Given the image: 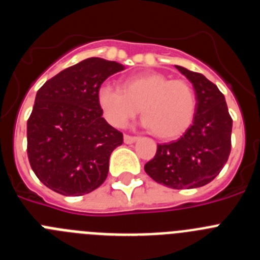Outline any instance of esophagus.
Instances as JSON below:
<instances>
[{"mask_svg": "<svg viewBox=\"0 0 260 260\" xmlns=\"http://www.w3.org/2000/svg\"><path fill=\"white\" fill-rule=\"evenodd\" d=\"M137 139H138V137H133V135H127V134H126L125 137H123V141H125L126 144L134 143V142L137 141Z\"/></svg>", "mask_w": 260, "mask_h": 260, "instance_id": "34e87169", "label": "esophagus"}]
</instances>
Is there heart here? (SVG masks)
I'll return each mask as SVG.
<instances>
[{
	"instance_id": "obj_1",
	"label": "heart",
	"mask_w": 260,
	"mask_h": 260,
	"mask_svg": "<svg viewBox=\"0 0 260 260\" xmlns=\"http://www.w3.org/2000/svg\"><path fill=\"white\" fill-rule=\"evenodd\" d=\"M98 103L105 119L114 127H123L141 109L142 119L155 137L174 139L191 126L197 114V95L187 82L150 73L130 77L122 89L103 84Z\"/></svg>"
}]
</instances>
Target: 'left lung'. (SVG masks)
Wrapping results in <instances>:
<instances>
[{"label":"left lung","instance_id":"1","mask_svg":"<svg viewBox=\"0 0 260 260\" xmlns=\"http://www.w3.org/2000/svg\"><path fill=\"white\" fill-rule=\"evenodd\" d=\"M176 68L194 86L197 114L178 141L157 144L156 155L144 165V171L171 189H194L210 183L228 161L233 119L216 84L201 73Z\"/></svg>","mask_w":260,"mask_h":260}]
</instances>
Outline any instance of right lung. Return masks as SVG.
Segmentation results:
<instances>
[{
    "mask_svg": "<svg viewBox=\"0 0 260 260\" xmlns=\"http://www.w3.org/2000/svg\"><path fill=\"white\" fill-rule=\"evenodd\" d=\"M123 69L91 57L50 78L36 93L27 121V155L36 177L53 191L79 197L107 178L110 153L123 135L103 118L98 89Z\"/></svg>",
    "mask_w": 260,
    "mask_h": 260,
    "instance_id": "1",
    "label": "right lung"
}]
</instances>
